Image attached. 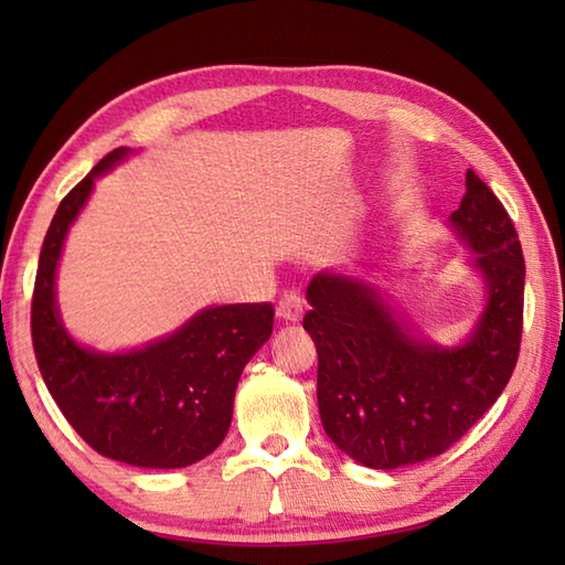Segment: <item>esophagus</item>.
<instances>
[{
    "label": "esophagus",
    "mask_w": 565,
    "mask_h": 565,
    "mask_svg": "<svg viewBox=\"0 0 565 565\" xmlns=\"http://www.w3.org/2000/svg\"><path fill=\"white\" fill-rule=\"evenodd\" d=\"M276 316L286 322H298L303 318V298L296 291H284L276 306Z\"/></svg>",
    "instance_id": "esophagus-1"
}]
</instances>
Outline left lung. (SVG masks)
Instances as JSON below:
<instances>
[{"label":"left lung","mask_w":565,"mask_h":565,"mask_svg":"<svg viewBox=\"0 0 565 565\" xmlns=\"http://www.w3.org/2000/svg\"><path fill=\"white\" fill-rule=\"evenodd\" d=\"M451 225L476 252L488 306L463 344L415 338L381 294L322 271L308 284L306 332L318 350V407L328 437L369 468L427 461L459 441L493 405L518 364L524 257L500 199L473 170Z\"/></svg>","instance_id":"obj_1"}]
</instances>
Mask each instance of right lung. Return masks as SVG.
<instances>
[{
	"mask_svg": "<svg viewBox=\"0 0 565 565\" xmlns=\"http://www.w3.org/2000/svg\"><path fill=\"white\" fill-rule=\"evenodd\" d=\"M126 154H106L60 201L35 271L33 352L60 413L94 451L140 468H184L225 439L239 374L269 340L274 306L206 308L170 338L126 354L94 352L70 338L55 306L60 252L94 179Z\"/></svg>",
	"mask_w": 565,
	"mask_h": 565,
	"instance_id": "add662e5",
	"label": "right lung"
}]
</instances>
